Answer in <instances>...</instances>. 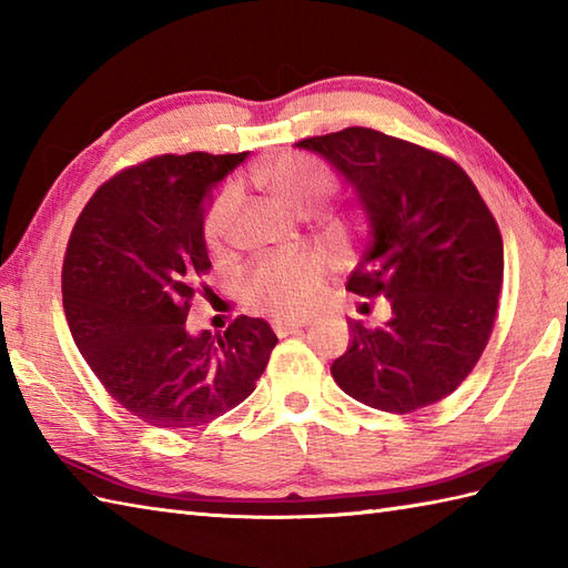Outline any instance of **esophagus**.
<instances>
[{
  "label": "esophagus",
  "mask_w": 568,
  "mask_h": 568,
  "mask_svg": "<svg viewBox=\"0 0 568 568\" xmlns=\"http://www.w3.org/2000/svg\"><path fill=\"white\" fill-rule=\"evenodd\" d=\"M303 327H307L305 320H275L273 322V329H275L277 336H287V334H293V332L303 329Z\"/></svg>",
  "instance_id": "esophagus-1"
}]
</instances>
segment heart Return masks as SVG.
<instances>
[{"mask_svg": "<svg viewBox=\"0 0 568 568\" xmlns=\"http://www.w3.org/2000/svg\"><path fill=\"white\" fill-rule=\"evenodd\" d=\"M256 183L293 214H310L332 192L329 173L305 159H281L265 165L256 173ZM236 207L239 192L234 185H224L210 202L202 222L210 248L216 251L226 244ZM327 273V263L317 253H297V256L261 263L248 275V303L281 320L305 317L317 307Z\"/></svg>", "mask_w": 568, "mask_h": 568, "instance_id": "heart-1", "label": "heart"}]
</instances>
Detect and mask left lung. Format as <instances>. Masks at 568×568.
I'll return each mask as SVG.
<instances>
[{
  "instance_id": "8db88e82",
  "label": "left lung",
  "mask_w": 568,
  "mask_h": 568,
  "mask_svg": "<svg viewBox=\"0 0 568 568\" xmlns=\"http://www.w3.org/2000/svg\"><path fill=\"white\" fill-rule=\"evenodd\" d=\"M295 146L322 155L366 216L371 241L346 291L390 303L378 329L348 320L334 381L395 415L439 403L474 371L496 322L503 239L484 197L454 161L376 129L348 126Z\"/></svg>"
}]
</instances>
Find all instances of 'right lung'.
Listing matches in <instances>:
<instances>
[{
    "label": "right lung",
    "mask_w": 568,
    "mask_h": 568,
    "mask_svg": "<svg viewBox=\"0 0 568 568\" xmlns=\"http://www.w3.org/2000/svg\"><path fill=\"white\" fill-rule=\"evenodd\" d=\"M246 153L155 155L84 204L63 261L68 327L94 376L161 429L207 425L244 403L277 336L241 315L224 334L185 327L210 271L204 212Z\"/></svg>",
    "instance_id": "obj_1"
}]
</instances>
